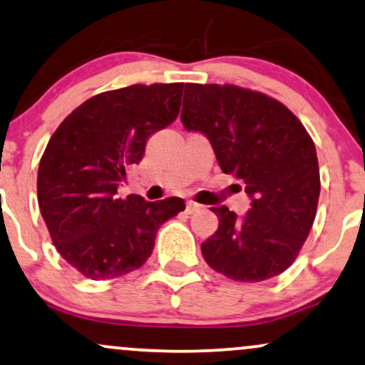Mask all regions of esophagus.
<instances>
[{
  "label": "esophagus",
  "mask_w": 365,
  "mask_h": 365,
  "mask_svg": "<svg viewBox=\"0 0 365 365\" xmlns=\"http://www.w3.org/2000/svg\"><path fill=\"white\" fill-rule=\"evenodd\" d=\"M199 209H202V205L197 204V202H194V200H188L187 202V212L188 214L195 212V210H199Z\"/></svg>",
  "instance_id": "esophagus-1"
}]
</instances>
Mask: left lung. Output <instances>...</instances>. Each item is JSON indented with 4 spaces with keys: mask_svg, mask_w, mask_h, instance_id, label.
Segmentation results:
<instances>
[{
    "mask_svg": "<svg viewBox=\"0 0 365 365\" xmlns=\"http://www.w3.org/2000/svg\"><path fill=\"white\" fill-rule=\"evenodd\" d=\"M182 122L207 135L221 170L252 197L243 219L226 205L212 207L219 227L202 243L205 262L240 282L282 274L308 238L322 188L308 130L279 100L214 83H187Z\"/></svg>",
    "mask_w": 365,
    "mask_h": 365,
    "instance_id": "1",
    "label": "left lung"
}]
</instances>
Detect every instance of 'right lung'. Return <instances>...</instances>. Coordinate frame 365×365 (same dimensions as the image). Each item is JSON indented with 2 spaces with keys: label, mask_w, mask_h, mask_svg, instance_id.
Returning <instances> with one entry per match:
<instances>
[{
  "label": "right lung",
  "mask_w": 365,
  "mask_h": 365,
  "mask_svg": "<svg viewBox=\"0 0 365 365\" xmlns=\"http://www.w3.org/2000/svg\"><path fill=\"white\" fill-rule=\"evenodd\" d=\"M182 91L183 83L103 91L74 108L49 139L38 163V207L57 252L86 279H115L143 267L158 227L185 210L180 197H117L149 135L178 117Z\"/></svg>",
  "instance_id": "right-lung-1"
}]
</instances>
